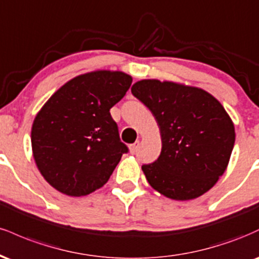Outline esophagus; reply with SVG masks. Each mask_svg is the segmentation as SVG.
Returning a JSON list of instances; mask_svg holds the SVG:
<instances>
[{
    "label": "esophagus",
    "mask_w": 259,
    "mask_h": 259,
    "mask_svg": "<svg viewBox=\"0 0 259 259\" xmlns=\"http://www.w3.org/2000/svg\"><path fill=\"white\" fill-rule=\"evenodd\" d=\"M139 145H140V142H139V141H136L135 144L130 145V146H129V150H130V152H132V153H135L136 151H138V148H139Z\"/></svg>",
    "instance_id": "esophagus-1"
}]
</instances>
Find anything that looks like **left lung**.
Masks as SVG:
<instances>
[{
  "label": "left lung",
  "instance_id": "left-lung-1",
  "mask_svg": "<svg viewBox=\"0 0 259 259\" xmlns=\"http://www.w3.org/2000/svg\"><path fill=\"white\" fill-rule=\"evenodd\" d=\"M132 92L158 124L162 151L142 165L151 186L177 201L194 200L215 185L229 164L235 127L209 92L174 81L145 79Z\"/></svg>",
  "mask_w": 259,
  "mask_h": 259
}]
</instances>
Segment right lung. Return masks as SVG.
Segmentation results:
<instances>
[{
	"mask_svg": "<svg viewBox=\"0 0 259 259\" xmlns=\"http://www.w3.org/2000/svg\"><path fill=\"white\" fill-rule=\"evenodd\" d=\"M133 82L129 74L95 70L75 76L42 106L31 127L32 156L45 180L80 197L108 181L127 152L109 109Z\"/></svg>",
	"mask_w": 259,
	"mask_h": 259,
	"instance_id": "add662e5",
	"label": "right lung"
}]
</instances>
